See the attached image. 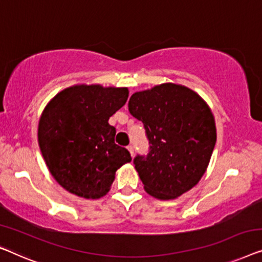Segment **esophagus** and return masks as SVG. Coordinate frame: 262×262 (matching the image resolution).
Segmentation results:
<instances>
[{
  "label": "esophagus",
  "instance_id": "1",
  "mask_svg": "<svg viewBox=\"0 0 262 262\" xmlns=\"http://www.w3.org/2000/svg\"><path fill=\"white\" fill-rule=\"evenodd\" d=\"M127 149H128V150H129L130 156H132V157H134V147H133L132 145H129V146H128V147H127Z\"/></svg>",
  "mask_w": 262,
  "mask_h": 262
}]
</instances>
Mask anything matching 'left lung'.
I'll return each mask as SVG.
<instances>
[{
  "label": "left lung",
  "instance_id": "8db88e82",
  "mask_svg": "<svg viewBox=\"0 0 262 262\" xmlns=\"http://www.w3.org/2000/svg\"><path fill=\"white\" fill-rule=\"evenodd\" d=\"M128 108L142 121L150 143L148 156L134 159L146 192L169 201L196 186L216 143L208 103L185 85L163 83L133 94Z\"/></svg>",
  "mask_w": 262,
  "mask_h": 262
}]
</instances>
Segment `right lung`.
<instances>
[{
  "label": "right lung",
  "instance_id": "obj_1",
  "mask_svg": "<svg viewBox=\"0 0 262 262\" xmlns=\"http://www.w3.org/2000/svg\"><path fill=\"white\" fill-rule=\"evenodd\" d=\"M128 88L75 84L50 99L38 124V142L46 166L70 193L98 200L110 191L115 173L130 163L115 143L110 116L126 104Z\"/></svg>",
  "mask_w": 262,
  "mask_h": 262
}]
</instances>
